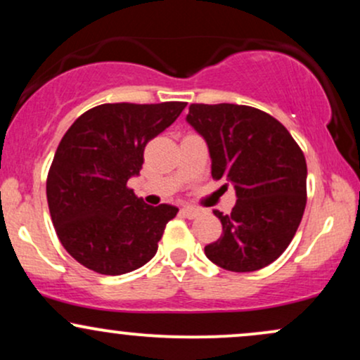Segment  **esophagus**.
<instances>
[{
  "mask_svg": "<svg viewBox=\"0 0 360 360\" xmlns=\"http://www.w3.org/2000/svg\"><path fill=\"white\" fill-rule=\"evenodd\" d=\"M181 213H183L186 218H196L198 214H200V210L193 208V206H184V208H181Z\"/></svg>",
  "mask_w": 360,
  "mask_h": 360,
  "instance_id": "obj_1",
  "label": "esophagus"
}]
</instances>
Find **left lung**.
I'll use <instances>...</instances> for the list:
<instances>
[{"label": "left lung", "instance_id": "1", "mask_svg": "<svg viewBox=\"0 0 360 360\" xmlns=\"http://www.w3.org/2000/svg\"><path fill=\"white\" fill-rule=\"evenodd\" d=\"M186 122L205 139L212 176L233 186L237 203L223 233L205 247L221 269L252 272L288 249L307 206V160L283 123L245 105H191Z\"/></svg>", "mask_w": 360, "mask_h": 360}]
</instances>
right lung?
Masks as SVG:
<instances>
[{
    "label": "right lung",
    "instance_id": "add662e5",
    "mask_svg": "<svg viewBox=\"0 0 360 360\" xmlns=\"http://www.w3.org/2000/svg\"><path fill=\"white\" fill-rule=\"evenodd\" d=\"M186 103H106L82 113L62 137L47 177V201L64 249L106 276L135 271L155 255L179 210L150 206L127 188L143 148L176 122Z\"/></svg>",
    "mask_w": 360,
    "mask_h": 360
}]
</instances>
